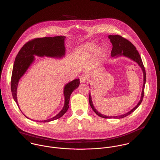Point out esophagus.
<instances>
[{"label": "esophagus", "mask_w": 160, "mask_h": 160, "mask_svg": "<svg viewBox=\"0 0 160 160\" xmlns=\"http://www.w3.org/2000/svg\"><path fill=\"white\" fill-rule=\"evenodd\" d=\"M79 79H80V82H81V83H86V81H87L88 78H87L86 76L82 74V75H81V76H80Z\"/></svg>", "instance_id": "34e87169"}]
</instances>
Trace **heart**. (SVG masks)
Segmentation results:
<instances>
[{"instance_id":"heart-1","label":"heart","mask_w":160,"mask_h":160,"mask_svg":"<svg viewBox=\"0 0 160 160\" xmlns=\"http://www.w3.org/2000/svg\"><path fill=\"white\" fill-rule=\"evenodd\" d=\"M98 48V46L94 42H88L82 46L79 47L78 50V53L79 55V57L82 59H88L91 58L94 54L96 50ZM98 53L100 55L103 54V50L102 48L98 50Z\"/></svg>"}]
</instances>
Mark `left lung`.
I'll return each mask as SVG.
<instances>
[{"label": "left lung", "mask_w": 160, "mask_h": 160, "mask_svg": "<svg viewBox=\"0 0 160 160\" xmlns=\"http://www.w3.org/2000/svg\"><path fill=\"white\" fill-rule=\"evenodd\" d=\"M108 38L110 40V42L112 44L113 48L111 52V56L112 57H118L121 56H123L125 57H127L134 62H136L137 64L139 65V67L141 68L142 72H143V87H142V91L141 93V97L140 100L137 103V105L132 108L131 110L129 112L124 113V114L119 115V116H108L105 114H101L100 112H98L95 108L94 107L93 105V102L92 100L91 94V93H89V104L91 107L93 111L99 116L100 117L103 118H115V119H120L124 118L130 114H131L132 112H134L138 106L140 105V103L142 102L143 95H144V89H145V84L146 82V72H145V69L144 68V66L143 65L141 57L138 52L135 46H134L131 42H129L128 40L123 38L122 36H119V35H109ZM90 86V85H89Z\"/></svg>", "instance_id": "1"}]
</instances>
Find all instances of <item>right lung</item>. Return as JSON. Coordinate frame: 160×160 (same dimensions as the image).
Listing matches in <instances>:
<instances>
[{"instance_id": "obj_1", "label": "right lung", "mask_w": 160, "mask_h": 160, "mask_svg": "<svg viewBox=\"0 0 160 160\" xmlns=\"http://www.w3.org/2000/svg\"><path fill=\"white\" fill-rule=\"evenodd\" d=\"M65 38L66 37L63 36H55L53 38L46 37L36 38L28 42L20 49L14 62L11 79V91L12 96L18 107L19 105L17 101V94L18 82L21 78L25 74L31 64L34 62L35 57L34 55L40 57L46 56L47 57L55 58H63L65 55ZM79 79H76L67 83L65 86L63 90V95L65 97L64 106L62 110L58 114L53 118L46 120L35 121L46 122L61 118L68 109L70 95L72 92L79 87ZM25 116L29 119L26 116Z\"/></svg>"}]
</instances>
